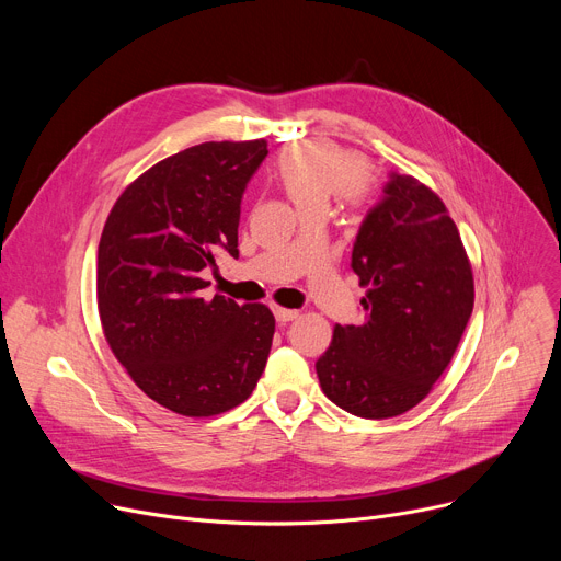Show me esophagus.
<instances>
[{
    "instance_id": "1",
    "label": "esophagus",
    "mask_w": 561,
    "mask_h": 561,
    "mask_svg": "<svg viewBox=\"0 0 561 561\" xmlns=\"http://www.w3.org/2000/svg\"><path fill=\"white\" fill-rule=\"evenodd\" d=\"M273 313H275V318H277L279 325H286V322H290V320H296V318H298V311H296V309H282V307H275V309H273Z\"/></svg>"
}]
</instances>
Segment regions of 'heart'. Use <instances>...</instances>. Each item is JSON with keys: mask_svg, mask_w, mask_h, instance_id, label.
<instances>
[{"mask_svg": "<svg viewBox=\"0 0 561 561\" xmlns=\"http://www.w3.org/2000/svg\"><path fill=\"white\" fill-rule=\"evenodd\" d=\"M364 163L332 142H302L282 152L275 165V180L298 209L328 206L341 193L347 202L366 195L362 180Z\"/></svg>", "mask_w": 561, "mask_h": 561, "instance_id": "1", "label": "heart"}]
</instances>
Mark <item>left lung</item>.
I'll list each match as a JSON object with an SVG mask.
<instances>
[{"instance_id":"8db88e82","label":"left lung","mask_w":561,"mask_h":561,"mask_svg":"<svg viewBox=\"0 0 561 561\" xmlns=\"http://www.w3.org/2000/svg\"><path fill=\"white\" fill-rule=\"evenodd\" d=\"M350 265L368 288L364 325H336L316 373L347 414L393 419L448 368L473 313V271L446 204L400 172L366 214Z\"/></svg>"}]
</instances>
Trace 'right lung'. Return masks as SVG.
<instances>
[{
	"mask_svg": "<svg viewBox=\"0 0 561 561\" xmlns=\"http://www.w3.org/2000/svg\"><path fill=\"white\" fill-rule=\"evenodd\" d=\"M268 142H202L172 154L117 197L98 250L104 336L136 387L182 416L245 402L271 355L275 316L202 298L199 273L239 259L241 199Z\"/></svg>",
	"mask_w": 561,
	"mask_h": 561,
	"instance_id": "obj_1",
	"label": "right lung"
}]
</instances>
